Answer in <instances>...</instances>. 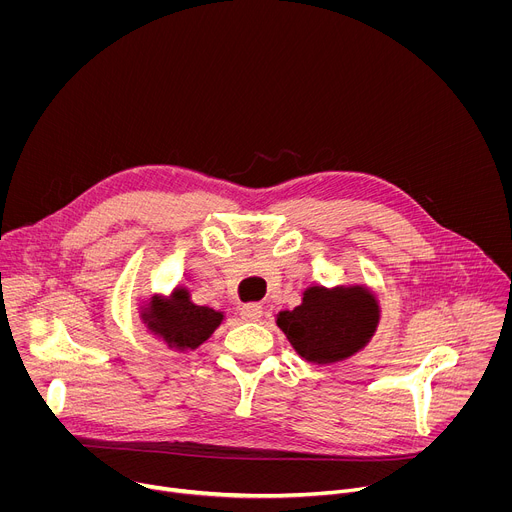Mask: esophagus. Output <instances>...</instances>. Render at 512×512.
Listing matches in <instances>:
<instances>
[{"label": "esophagus", "instance_id": "34e87169", "mask_svg": "<svg viewBox=\"0 0 512 512\" xmlns=\"http://www.w3.org/2000/svg\"><path fill=\"white\" fill-rule=\"evenodd\" d=\"M263 316V308L261 304H245L241 308V318L247 322H259Z\"/></svg>", "mask_w": 512, "mask_h": 512}]
</instances>
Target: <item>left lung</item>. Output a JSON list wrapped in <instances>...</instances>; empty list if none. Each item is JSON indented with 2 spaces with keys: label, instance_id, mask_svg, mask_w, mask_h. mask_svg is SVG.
Instances as JSON below:
<instances>
[{
  "label": "left lung",
  "instance_id": "obj_1",
  "mask_svg": "<svg viewBox=\"0 0 512 512\" xmlns=\"http://www.w3.org/2000/svg\"><path fill=\"white\" fill-rule=\"evenodd\" d=\"M379 320V300L364 283L334 287L312 283L302 291L300 306L275 316L291 348L310 364H332L354 356L371 342Z\"/></svg>",
  "mask_w": 512,
  "mask_h": 512
}]
</instances>
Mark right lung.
<instances>
[{
    "label": "right lung",
    "mask_w": 512,
    "mask_h": 512,
    "mask_svg": "<svg viewBox=\"0 0 512 512\" xmlns=\"http://www.w3.org/2000/svg\"><path fill=\"white\" fill-rule=\"evenodd\" d=\"M139 320L152 336L178 352L202 346L225 322V312L192 302L186 285H176L170 296L154 294L139 304Z\"/></svg>",
    "instance_id": "right-lung-1"
}]
</instances>
